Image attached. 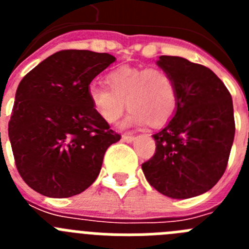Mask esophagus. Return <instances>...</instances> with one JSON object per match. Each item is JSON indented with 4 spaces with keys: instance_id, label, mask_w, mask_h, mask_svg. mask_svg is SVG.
<instances>
[{
    "instance_id": "1",
    "label": "esophagus",
    "mask_w": 249,
    "mask_h": 249,
    "mask_svg": "<svg viewBox=\"0 0 249 249\" xmlns=\"http://www.w3.org/2000/svg\"><path fill=\"white\" fill-rule=\"evenodd\" d=\"M135 136H131V135H123L122 136V141L127 142V143H132L133 141H135Z\"/></svg>"
}]
</instances>
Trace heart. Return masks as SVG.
<instances>
[{
	"label": "heart",
	"instance_id": "obj_1",
	"mask_svg": "<svg viewBox=\"0 0 249 249\" xmlns=\"http://www.w3.org/2000/svg\"><path fill=\"white\" fill-rule=\"evenodd\" d=\"M107 86H89L87 94L92 108L103 122L113 124L131 109L124 126H162L177 107V87L167 71L158 67L122 66L106 77Z\"/></svg>",
	"mask_w": 249,
	"mask_h": 249
}]
</instances>
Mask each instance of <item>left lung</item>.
Returning a JSON list of instances; mask_svg holds the SVG:
<instances>
[{
    "instance_id": "8db88e82",
    "label": "left lung",
    "mask_w": 249,
    "mask_h": 249,
    "mask_svg": "<svg viewBox=\"0 0 249 249\" xmlns=\"http://www.w3.org/2000/svg\"><path fill=\"white\" fill-rule=\"evenodd\" d=\"M157 65L175 80L177 107L153 135L156 153L142 171L162 195L192 198L210 191L226 171L236 131L232 96L214 72L183 57L160 56Z\"/></svg>"
}]
</instances>
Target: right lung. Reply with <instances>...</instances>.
Listing matches in <instances>:
<instances>
[{
    "label": "right lung",
    "instance_id": "1",
    "mask_svg": "<svg viewBox=\"0 0 249 249\" xmlns=\"http://www.w3.org/2000/svg\"><path fill=\"white\" fill-rule=\"evenodd\" d=\"M116 61L112 54L65 50L28 72L16 91L8 137L22 179L51 198L87 190L121 136L93 111L87 91Z\"/></svg>",
    "mask_w": 249,
    "mask_h": 249
}]
</instances>
